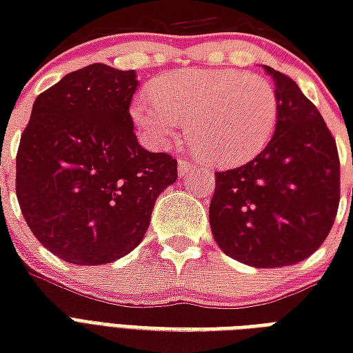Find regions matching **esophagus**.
Listing matches in <instances>:
<instances>
[{"label": "esophagus", "mask_w": 353, "mask_h": 353, "mask_svg": "<svg viewBox=\"0 0 353 353\" xmlns=\"http://www.w3.org/2000/svg\"><path fill=\"white\" fill-rule=\"evenodd\" d=\"M192 168V165H190V161L187 159H179V163H177V170H179V176H185L188 170Z\"/></svg>", "instance_id": "34e87169"}]
</instances>
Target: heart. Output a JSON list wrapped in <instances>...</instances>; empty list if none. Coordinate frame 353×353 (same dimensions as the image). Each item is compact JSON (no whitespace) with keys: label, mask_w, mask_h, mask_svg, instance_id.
Here are the masks:
<instances>
[{"label":"heart","mask_w":353,"mask_h":353,"mask_svg":"<svg viewBox=\"0 0 353 353\" xmlns=\"http://www.w3.org/2000/svg\"><path fill=\"white\" fill-rule=\"evenodd\" d=\"M132 119L154 148L188 139L203 159L231 166L263 150L279 121V95L265 77L236 69H183L161 77L132 104Z\"/></svg>","instance_id":"b5f03b06"}]
</instances>
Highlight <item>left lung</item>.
<instances>
[{"instance_id": "left-lung-1", "label": "left lung", "mask_w": 353, "mask_h": 353, "mask_svg": "<svg viewBox=\"0 0 353 353\" xmlns=\"http://www.w3.org/2000/svg\"><path fill=\"white\" fill-rule=\"evenodd\" d=\"M279 95L271 141L252 161L216 172L212 236L227 256L252 268H285L317 251L341 198L337 144L295 80L269 65Z\"/></svg>"}]
</instances>
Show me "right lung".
<instances>
[{"label": "right lung", "instance_id": "obj_1", "mask_svg": "<svg viewBox=\"0 0 353 353\" xmlns=\"http://www.w3.org/2000/svg\"><path fill=\"white\" fill-rule=\"evenodd\" d=\"M135 71L106 63L65 74L36 97L16 155V196L32 234L69 263L99 265L144 238L177 161L137 143Z\"/></svg>", "mask_w": 353, "mask_h": 353}]
</instances>
